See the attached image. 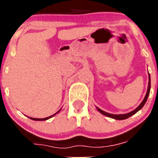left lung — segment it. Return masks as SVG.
<instances>
[{
  "mask_svg": "<svg viewBox=\"0 0 158 158\" xmlns=\"http://www.w3.org/2000/svg\"><path fill=\"white\" fill-rule=\"evenodd\" d=\"M150 90H151V76H150V74H149V82H148V87L147 93H146L145 97H144V100H143V101L141 102V104H140L139 106H138V108H137V109H135V110H134V111H131V112H129V113H127V114H110V113L106 112V111H102V109H98V107H97V109H98V111H99L100 113H102V114H104V115L107 116V117H109V118H111L116 119V120H124V119L128 118L131 117V116L133 115V114H135V113L138 112V111H139L140 109H142L143 106H144V104H145L146 102H147L148 98V95H149V94H150Z\"/></svg>",
  "mask_w": 158,
  "mask_h": 158,
  "instance_id": "1",
  "label": "left lung"
}]
</instances>
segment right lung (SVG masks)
<instances>
[{
    "mask_svg": "<svg viewBox=\"0 0 158 158\" xmlns=\"http://www.w3.org/2000/svg\"><path fill=\"white\" fill-rule=\"evenodd\" d=\"M60 110H61V109H60V110H59V111H57L56 113H55V114H52V115H51V116H49V117H47V118H30V117H28V118H30V119H32V120H34V121H45V120H47V119L53 117V116L55 115V114H56L57 113H58L59 111H60Z\"/></svg>",
    "mask_w": 158,
    "mask_h": 158,
    "instance_id": "obj_1",
    "label": "right lung"
}]
</instances>
